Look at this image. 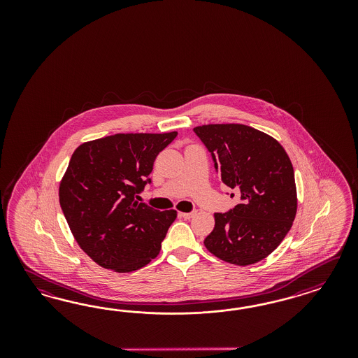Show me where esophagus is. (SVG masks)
Wrapping results in <instances>:
<instances>
[{"instance_id":"obj_1","label":"esophagus","mask_w":358,"mask_h":358,"mask_svg":"<svg viewBox=\"0 0 358 358\" xmlns=\"http://www.w3.org/2000/svg\"><path fill=\"white\" fill-rule=\"evenodd\" d=\"M195 214H196V211H192V213H181V217H185V219H190V217H194Z\"/></svg>"}]
</instances>
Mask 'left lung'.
Masks as SVG:
<instances>
[{"label":"left lung","mask_w":358,"mask_h":358,"mask_svg":"<svg viewBox=\"0 0 358 358\" xmlns=\"http://www.w3.org/2000/svg\"><path fill=\"white\" fill-rule=\"evenodd\" d=\"M194 131L211 152L222 182L238 190L241 199L229 213L214 214L215 227L205 247L238 266L264 260L281 244L296 215L290 157L271 135L245 124H203Z\"/></svg>","instance_id":"8db88e82"}]
</instances>
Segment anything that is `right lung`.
I'll use <instances>...</instances> for the list:
<instances>
[{"label": "right lung", "mask_w": 358, "mask_h": 358, "mask_svg": "<svg viewBox=\"0 0 358 358\" xmlns=\"http://www.w3.org/2000/svg\"><path fill=\"white\" fill-rule=\"evenodd\" d=\"M177 131L115 134L77 147L59 185V201L78 247L99 266L130 273L162 250L176 210L138 201L156 156Z\"/></svg>", "instance_id": "1"}]
</instances>
